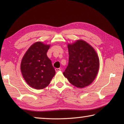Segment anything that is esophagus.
Masks as SVG:
<instances>
[{
  "label": "esophagus",
  "instance_id": "obj_1",
  "mask_svg": "<svg viewBox=\"0 0 124 124\" xmlns=\"http://www.w3.org/2000/svg\"><path fill=\"white\" fill-rule=\"evenodd\" d=\"M61 70L60 68H56L55 69V71H56V72H60V71Z\"/></svg>",
  "mask_w": 124,
  "mask_h": 124
}]
</instances>
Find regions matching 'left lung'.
Returning <instances> with one entry per match:
<instances>
[{"mask_svg":"<svg viewBox=\"0 0 124 124\" xmlns=\"http://www.w3.org/2000/svg\"><path fill=\"white\" fill-rule=\"evenodd\" d=\"M67 47L69 63L63 74L75 87H86L93 82L99 71L100 60L97 52L81 39L68 44Z\"/></svg>","mask_w":124,"mask_h":124,"instance_id":"8db88e82","label":"left lung"}]
</instances>
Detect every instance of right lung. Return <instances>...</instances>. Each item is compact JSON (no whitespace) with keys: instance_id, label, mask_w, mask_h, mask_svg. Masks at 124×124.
<instances>
[{"instance_id":"add662e5","label":"right lung","mask_w":124,"mask_h":124,"mask_svg":"<svg viewBox=\"0 0 124 124\" xmlns=\"http://www.w3.org/2000/svg\"><path fill=\"white\" fill-rule=\"evenodd\" d=\"M50 47V44L37 41L28 48L22 57L21 72L27 84L33 89H44L55 75L51 61L46 54Z\"/></svg>"}]
</instances>
